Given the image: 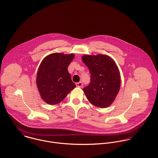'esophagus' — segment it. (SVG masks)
<instances>
[{
  "instance_id": "obj_1",
  "label": "esophagus",
  "mask_w": 158,
  "mask_h": 158,
  "mask_svg": "<svg viewBox=\"0 0 158 158\" xmlns=\"http://www.w3.org/2000/svg\"><path fill=\"white\" fill-rule=\"evenodd\" d=\"M76 86H77V87H78V88L82 87V86H83V83H82L81 81H80V82H78V83H76Z\"/></svg>"
}]
</instances>
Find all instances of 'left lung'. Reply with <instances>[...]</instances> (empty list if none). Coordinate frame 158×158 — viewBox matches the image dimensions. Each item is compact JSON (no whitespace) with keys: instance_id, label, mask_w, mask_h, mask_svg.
<instances>
[{"instance_id":"1","label":"left lung","mask_w":158,"mask_h":158,"mask_svg":"<svg viewBox=\"0 0 158 158\" xmlns=\"http://www.w3.org/2000/svg\"><path fill=\"white\" fill-rule=\"evenodd\" d=\"M81 59L90 73V83L83 88L88 100L96 106L108 107L120 89V76L117 66L111 58L105 55H86Z\"/></svg>"}]
</instances>
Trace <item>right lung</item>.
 Wrapping results in <instances>:
<instances>
[{
    "mask_svg": "<svg viewBox=\"0 0 158 158\" xmlns=\"http://www.w3.org/2000/svg\"><path fill=\"white\" fill-rule=\"evenodd\" d=\"M74 55L55 53L46 56L37 74L36 83L41 98L49 105L61 102L76 85L68 68Z\"/></svg>",
    "mask_w": 158,
    "mask_h": 158,
    "instance_id": "right-lung-1",
    "label": "right lung"
}]
</instances>
